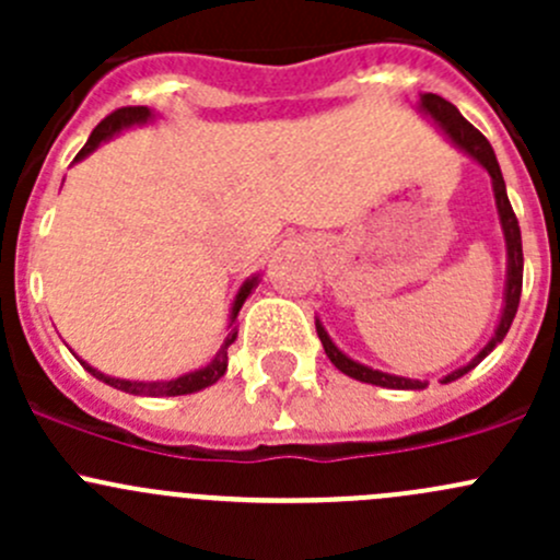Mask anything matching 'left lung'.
Segmentation results:
<instances>
[{"label": "left lung", "mask_w": 560, "mask_h": 560, "mask_svg": "<svg viewBox=\"0 0 560 560\" xmlns=\"http://www.w3.org/2000/svg\"><path fill=\"white\" fill-rule=\"evenodd\" d=\"M420 107L428 113V116L433 118V121L439 124V127L444 129V132L450 135V138L455 140L457 145H460L463 151H466L468 156H474V160H477L479 165H482L485 171L490 173V178H493V191H495V208H499V217H501V230H504V238H506V254H510V265H506L504 314H501L499 327H495L493 341H490L488 347H485L482 352H479L477 358L471 360V363L463 365V369H457V371H453V374L444 376L442 382L447 385V382L460 380V376L468 374L474 365L482 363V358H488V354L493 352L495 343L504 341V336L510 332L512 319H515L517 306H521L523 241H521V224H517L515 211H512L510 197H506L504 175H501L499 160H495V154H493V149H490L488 138H485V135L479 132L477 127H471V124H468L466 118L460 116V110H457L453 103H447V100L439 97V94H422ZM316 332H319V341H322V347H325V354L330 358V363L336 365L341 374L352 376V380H360V382H369V385L389 387V389H422V387H425V382H420V380H404V376L382 374V371H374V369H369V365H360V363H354V360H349L347 354H343L341 349H338L336 343L330 341V336H327L325 327H322L319 322H316Z\"/></svg>", "instance_id": "left-lung-1"}]
</instances>
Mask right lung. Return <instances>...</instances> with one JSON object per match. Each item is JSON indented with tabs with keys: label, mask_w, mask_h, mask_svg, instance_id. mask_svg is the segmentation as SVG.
Segmentation results:
<instances>
[{
	"label": "right lung",
	"mask_w": 560,
	"mask_h": 560,
	"mask_svg": "<svg viewBox=\"0 0 560 560\" xmlns=\"http://www.w3.org/2000/svg\"><path fill=\"white\" fill-rule=\"evenodd\" d=\"M149 118H151V110H149V107H143V105L118 107V110H113L110 116H105L103 121H100L97 127H94V132L89 135L86 145H83V149L78 151L75 162L83 160V156L92 154V151L97 149V145L103 143V140L110 138V135L118 132V129L132 127V124H143V121H149ZM254 287H257V279H248L246 284L241 287L238 298H235V303H233V322H235V316H238L241 306H244L246 298L252 295ZM235 336H238V330H235V327H233V330H230V336L224 338V343H222V349H219V354L211 360V363L202 365V369H197V371H191V374L178 376V380H171V382H127V380H113V376L100 374V371L92 369V365H89V363H83V369H86L92 376H97V380H103L105 385H110V387H116V389H124V393H132V395H151V398H162V395H189V393H197V389H202V387H211L213 382L222 380L224 371H228V349H230V343L235 341Z\"/></svg>",
	"instance_id": "obj_1"
}]
</instances>
